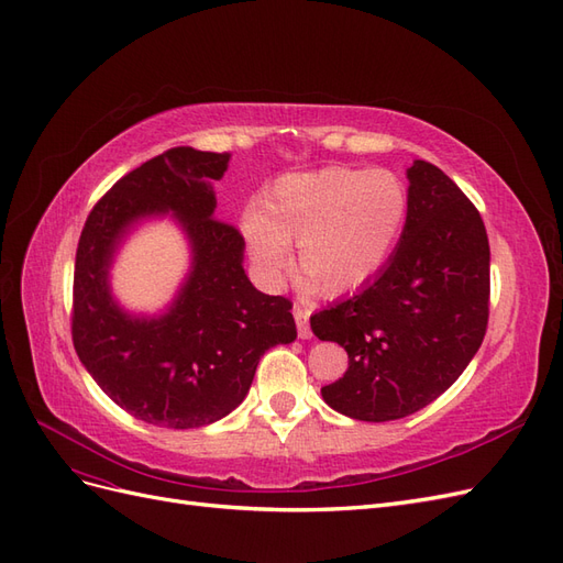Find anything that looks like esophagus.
Here are the masks:
<instances>
[{
    "label": "esophagus",
    "instance_id": "1",
    "mask_svg": "<svg viewBox=\"0 0 563 563\" xmlns=\"http://www.w3.org/2000/svg\"><path fill=\"white\" fill-rule=\"evenodd\" d=\"M294 317H296V327H298V335L302 338V340H308V338H312V331H310V310H305V308H294Z\"/></svg>",
    "mask_w": 563,
    "mask_h": 563
}]
</instances>
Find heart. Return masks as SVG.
<instances>
[{
  "instance_id": "obj_1",
  "label": "heart",
  "mask_w": 563,
  "mask_h": 563,
  "mask_svg": "<svg viewBox=\"0 0 563 563\" xmlns=\"http://www.w3.org/2000/svg\"><path fill=\"white\" fill-rule=\"evenodd\" d=\"M408 220V190L391 172L329 166L288 174L269 187L261 209L242 216L251 261L269 288L298 265L310 286L343 296L368 284L397 251Z\"/></svg>"
}]
</instances>
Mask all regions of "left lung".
<instances>
[{"instance_id": "8db88e82", "label": "left lung", "mask_w": 563, "mask_h": 563, "mask_svg": "<svg viewBox=\"0 0 563 563\" xmlns=\"http://www.w3.org/2000/svg\"><path fill=\"white\" fill-rule=\"evenodd\" d=\"M408 220L380 275L310 317L347 352L345 376L321 387L333 411L385 422L411 416L467 368L488 323L490 249L484 220L430 162L406 172Z\"/></svg>"}]
</instances>
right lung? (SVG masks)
I'll return each mask as SVG.
<instances>
[{"instance_id": "obj_1", "label": "right lung", "mask_w": 563, "mask_h": 563, "mask_svg": "<svg viewBox=\"0 0 563 563\" xmlns=\"http://www.w3.org/2000/svg\"><path fill=\"white\" fill-rule=\"evenodd\" d=\"M228 152L172 147L117 180L84 223L73 294L79 362L106 395L157 428L192 430L244 401L261 356L296 340L291 300L265 296L244 272V240L216 220L213 180ZM172 214L191 269L157 316H135L111 294L118 246L145 219Z\"/></svg>"}]
</instances>
